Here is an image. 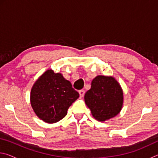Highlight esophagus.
Wrapping results in <instances>:
<instances>
[{"instance_id":"1","label":"esophagus","mask_w":158,"mask_h":158,"mask_svg":"<svg viewBox=\"0 0 158 158\" xmlns=\"http://www.w3.org/2000/svg\"><path fill=\"white\" fill-rule=\"evenodd\" d=\"M79 93L80 95V97H84V95L85 94V90H80L79 91Z\"/></svg>"}]
</instances>
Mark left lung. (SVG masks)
Here are the masks:
<instances>
[{
    "instance_id": "obj_1",
    "label": "left lung",
    "mask_w": 158,
    "mask_h": 158,
    "mask_svg": "<svg viewBox=\"0 0 158 158\" xmlns=\"http://www.w3.org/2000/svg\"><path fill=\"white\" fill-rule=\"evenodd\" d=\"M84 100L93 117L99 121H105L121 110L123 90L114 77L98 76L92 81Z\"/></svg>"
}]
</instances>
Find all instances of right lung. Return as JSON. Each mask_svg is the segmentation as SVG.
Wrapping results in <instances>:
<instances>
[{"label":"right lung","instance_id":"add662e5","mask_svg":"<svg viewBox=\"0 0 158 158\" xmlns=\"http://www.w3.org/2000/svg\"><path fill=\"white\" fill-rule=\"evenodd\" d=\"M79 96V93L62 74L49 69L34 84L31 103L40 118L48 123H54L66 116L68 109Z\"/></svg>","mask_w":158,"mask_h":158}]
</instances>
